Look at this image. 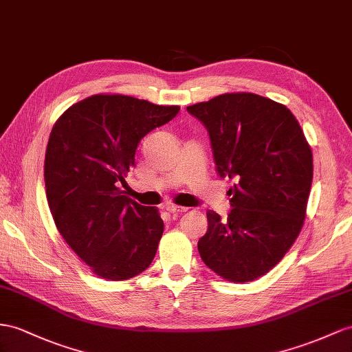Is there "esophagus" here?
Here are the masks:
<instances>
[{
    "instance_id": "esophagus-1",
    "label": "esophagus",
    "mask_w": 352,
    "mask_h": 352,
    "mask_svg": "<svg viewBox=\"0 0 352 352\" xmlns=\"http://www.w3.org/2000/svg\"><path fill=\"white\" fill-rule=\"evenodd\" d=\"M166 211L170 214H178V212H186L187 208L186 206H177V205H166Z\"/></svg>"
}]
</instances>
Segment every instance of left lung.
<instances>
[{"label":"left lung","mask_w":352,"mask_h":352,"mask_svg":"<svg viewBox=\"0 0 352 352\" xmlns=\"http://www.w3.org/2000/svg\"><path fill=\"white\" fill-rule=\"evenodd\" d=\"M208 131L215 170L235 182L228 219L208 211L201 258L232 283H248L284 257L303 226L312 151L283 104L256 94H224L187 107Z\"/></svg>","instance_id":"left-lung-1"}]
</instances>
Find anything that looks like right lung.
I'll use <instances>...</instances> for the list:
<instances>
[{
  "label": "right lung",
  "mask_w": 352,
  "mask_h": 352,
  "mask_svg": "<svg viewBox=\"0 0 352 352\" xmlns=\"http://www.w3.org/2000/svg\"><path fill=\"white\" fill-rule=\"evenodd\" d=\"M178 111V105L94 95L53 126L44 159L49 208L62 238L98 276L133 278L156 256L164 221L156 208L124 196L120 184L140 141Z\"/></svg>",
  "instance_id": "1"
}]
</instances>
